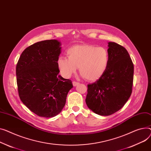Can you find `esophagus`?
I'll list each match as a JSON object with an SVG mask.
<instances>
[{
    "instance_id": "obj_1",
    "label": "esophagus",
    "mask_w": 151,
    "mask_h": 151,
    "mask_svg": "<svg viewBox=\"0 0 151 151\" xmlns=\"http://www.w3.org/2000/svg\"><path fill=\"white\" fill-rule=\"evenodd\" d=\"M79 84V83H78V82H75V81H73V86H75H75H77Z\"/></svg>"
}]
</instances>
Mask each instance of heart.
Returning a JSON list of instances; mask_svg holds the SVG:
<instances>
[{
  "instance_id": "heart-1",
  "label": "heart",
  "mask_w": 151,
  "mask_h": 151,
  "mask_svg": "<svg viewBox=\"0 0 151 151\" xmlns=\"http://www.w3.org/2000/svg\"><path fill=\"white\" fill-rule=\"evenodd\" d=\"M67 58L59 56L57 65L61 75L69 78L79 67V72L88 81H95L106 72L109 63L107 50L90 44L75 45L66 51Z\"/></svg>"
}]
</instances>
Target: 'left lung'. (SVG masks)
I'll list each match as a JSON object with an SVG mask.
<instances>
[{
  "instance_id": "obj_1",
  "label": "left lung",
  "mask_w": 151,
  "mask_h": 151,
  "mask_svg": "<svg viewBox=\"0 0 151 151\" xmlns=\"http://www.w3.org/2000/svg\"><path fill=\"white\" fill-rule=\"evenodd\" d=\"M109 63L104 74L88 84L86 103L99 115H110L121 109L132 93L134 64L125 48L108 42Z\"/></svg>"
}]
</instances>
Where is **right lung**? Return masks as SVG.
I'll return each mask as SVG.
<instances>
[{
  "mask_svg": "<svg viewBox=\"0 0 151 151\" xmlns=\"http://www.w3.org/2000/svg\"><path fill=\"white\" fill-rule=\"evenodd\" d=\"M61 45L56 39L36 42L22 52L16 66L20 99L39 116L58 115L73 87L72 81L58 74L57 61L61 53Z\"/></svg>",
  "mask_w": 151,
  "mask_h": 151,
  "instance_id": "add662e5",
  "label": "right lung"
}]
</instances>
